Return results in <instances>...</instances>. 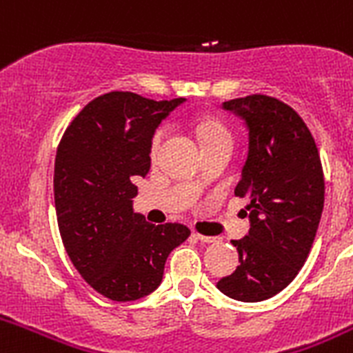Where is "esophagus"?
Returning a JSON list of instances; mask_svg holds the SVG:
<instances>
[{
  "label": "esophagus",
  "mask_w": 353,
  "mask_h": 353,
  "mask_svg": "<svg viewBox=\"0 0 353 353\" xmlns=\"http://www.w3.org/2000/svg\"><path fill=\"white\" fill-rule=\"evenodd\" d=\"M194 236L199 240V242H203V244H215V242H219V239H217V236L198 235V233H194Z\"/></svg>",
  "instance_id": "obj_1"
}]
</instances>
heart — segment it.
<instances>
[{"instance_id": "heart-1", "label": "heart", "mask_w": 353, "mask_h": 353, "mask_svg": "<svg viewBox=\"0 0 353 353\" xmlns=\"http://www.w3.org/2000/svg\"><path fill=\"white\" fill-rule=\"evenodd\" d=\"M166 134L168 130L164 129V127L155 132L154 139H152V154H157L162 141H164V138H166ZM199 134H201V141L203 143L210 141V139H215V138H221V136H228L226 130H224L221 125H217V123H205V125H201Z\"/></svg>"}]
</instances>
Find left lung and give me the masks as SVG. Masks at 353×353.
I'll list each match as a JSON object with an SVG mask.
<instances>
[{
  "label": "left lung",
  "instance_id": "left-lung-1",
  "mask_svg": "<svg viewBox=\"0 0 353 353\" xmlns=\"http://www.w3.org/2000/svg\"><path fill=\"white\" fill-rule=\"evenodd\" d=\"M221 108L248 129L235 194L251 203L249 233L232 240L240 265L217 288L235 301H267L295 279L311 251L325 194L322 162L310 129L285 102L249 95Z\"/></svg>",
  "mask_w": 353,
  "mask_h": 353
}]
</instances>
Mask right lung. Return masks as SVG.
Segmentation results:
<instances>
[{
  "label": "right lung",
  "mask_w": 353,
  "mask_h": 353,
  "mask_svg": "<svg viewBox=\"0 0 353 353\" xmlns=\"http://www.w3.org/2000/svg\"><path fill=\"white\" fill-rule=\"evenodd\" d=\"M183 102L130 92L97 97L74 118L56 152L61 240L84 281L111 301H138L157 290L170 252L191 235L179 223H146L132 207L134 179L150 171L155 130Z\"/></svg>",
  "instance_id": "1"
}]
</instances>
